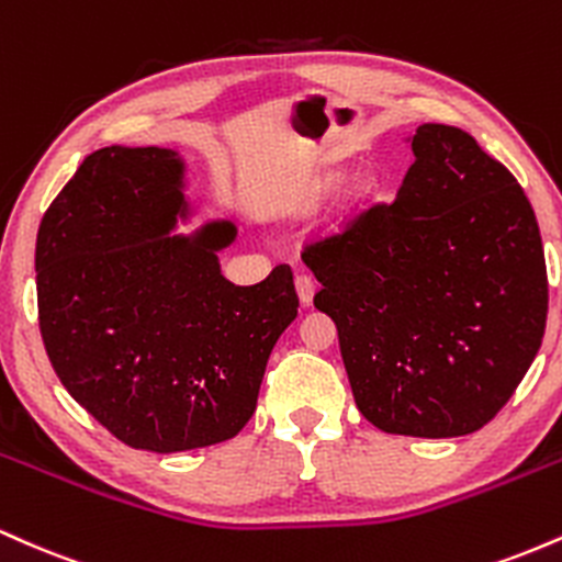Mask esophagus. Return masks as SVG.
I'll return each instance as SVG.
<instances>
[{
	"instance_id": "esophagus-1",
	"label": "esophagus",
	"mask_w": 562,
	"mask_h": 562,
	"mask_svg": "<svg viewBox=\"0 0 562 562\" xmlns=\"http://www.w3.org/2000/svg\"><path fill=\"white\" fill-rule=\"evenodd\" d=\"M295 290H299V299L303 306H312L314 293H317V282L308 274H295Z\"/></svg>"
}]
</instances>
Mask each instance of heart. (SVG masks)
I'll list each match as a JSON object with an SVG mask.
<instances>
[{
  "instance_id": "1",
  "label": "heart",
  "mask_w": 562,
  "mask_h": 562,
  "mask_svg": "<svg viewBox=\"0 0 562 562\" xmlns=\"http://www.w3.org/2000/svg\"><path fill=\"white\" fill-rule=\"evenodd\" d=\"M340 171H330L319 179L317 187H314V198L330 195L335 187L340 184ZM380 192H383V179L378 177L375 171H359L357 177L348 182L344 190H340L338 200H335V209L330 218H327V227L333 232H348L357 227L359 222H364L367 214L378 205Z\"/></svg>"
}]
</instances>
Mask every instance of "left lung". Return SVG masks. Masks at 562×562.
<instances>
[{
	"mask_svg": "<svg viewBox=\"0 0 562 562\" xmlns=\"http://www.w3.org/2000/svg\"><path fill=\"white\" fill-rule=\"evenodd\" d=\"M396 200L308 245L359 412L385 434L483 428L531 367L547 267L524 187L468 132L423 124Z\"/></svg>",
	"mask_w": 562,
	"mask_h": 562,
	"instance_id": "8db88e82",
	"label": "left lung"
}]
</instances>
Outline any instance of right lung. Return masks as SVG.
I'll return each instance as SVG.
<instances>
[{"instance_id":"obj_1","label":"right lung","mask_w":562,"mask_h":562,"mask_svg":"<svg viewBox=\"0 0 562 562\" xmlns=\"http://www.w3.org/2000/svg\"><path fill=\"white\" fill-rule=\"evenodd\" d=\"M184 158L111 145L83 158L38 224V327L57 378L102 428L171 454L237 436L269 353L299 314L288 263L222 274L237 227L192 216Z\"/></svg>"}]
</instances>
